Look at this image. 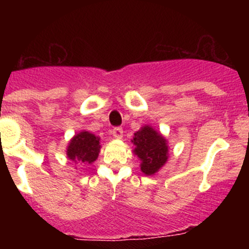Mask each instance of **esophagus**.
<instances>
[{"instance_id": "34e87169", "label": "esophagus", "mask_w": 249, "mask_h": 249, "mask_svg": "<svg viewBox=\"0 0 249 249\" xmlns=\"http://www.w3.org/2000/svg\"><path fill=\"white\" fill-rule=\"evenodd\" d=\"M112 134L115 139H123V134H124V131H123L122 127H114L112 131Z\"/></svg>"}]
</instances>
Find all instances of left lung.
<instances>
[{"instance_id":"obj_1","label":"left lung","mask_w":249,"mask_h":249,"mask_svg":"<svg viewBox=\"0 0 249 249\" xmlns=\"http://www.w3.org/2000/svg\"><path fill=\"white\" fill-rule=\"evenodd\" d=\"M132 153L141 160V171L153 176L166 164L169 159L167 140L150 125H144L134 134Z\"/></svg>"}]
</instances>
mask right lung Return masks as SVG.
<instances>
[{
	"label": "right lung",
	"mask_w": 249,
	"mask_h": 249,
	"mask_svg": "<svg viewBox=\"0 0 249 249\" xmlns=\"http://www.w3.org/2000/svg\"><path fill=\"white\" fill-rule=\"evenodd\" d=\"M100 149V137L87 130H82L70 140L66 155L74 164L90 165L97 159Z\"/></svg>",
	"instance_id": "obj_1"
}]
</instances>
